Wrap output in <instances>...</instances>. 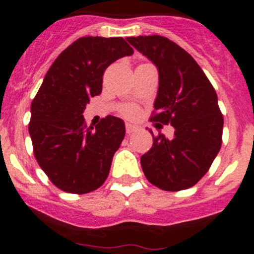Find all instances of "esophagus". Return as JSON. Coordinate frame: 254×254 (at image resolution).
<instances>
[{"mask_svg": "<svg viewBox=\"0 0 254 254\" xmlns=\"http://www.w3.org/2000/svg\"><path fill=\"white\" fill-rule=\"evenodd\" d=\"M137 127L134 125H131V123H126V132L127 133H133V132L137 131Z\"/></svg>", "mask_w": 254, "mask_h": 254, "instance_id": "obj_1", "label": "esophagus"}]
</instances>
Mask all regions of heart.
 <instances>
[{
	"mask_svg": "<svg viewBox=\"0 0 254 254\" xmlns=\"http://www.w3.org/2000/svg\"><path fill=\"white\" fill-rule=\"evenodd\" d=\"M121 113H122L125 117H128V118H133V117L137 116L138 109H137V107H136V105L127 104V105H123V107L121 108Z\"/></svg>",
	"mask_w": 254,
	"mask_h": 254,
	"instance_id": "1",
	"label": "heart"
}]
</instances>
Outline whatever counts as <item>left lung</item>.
<instances>
[{"instance_id":"8db88e82","label":"left lung","mask_w":254,"mask_h":254,"mask_svg":"<svg viewBox=\"0 0 254 254\" xmlns=\"http://www.w3.org/2000/svg\"><path fill=\"white\" fill-rule=\"evenodd\" d=\"M159 71L150 121L174 127L172 140L154 136L141 167L155 187L177 192L193 187L210 169L223 143L224 117L214 86L193 57L160 35L127 38Z\"/></svg>"}]
</instances>
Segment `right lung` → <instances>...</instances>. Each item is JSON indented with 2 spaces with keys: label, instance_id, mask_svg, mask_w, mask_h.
<instances>
[{
  "label": "right lung",
  "instance_id": "add662e5",
  "mask_svg": "<svg viewBox=\"0 0 254 254\" xmlns=\"http://www.w3.org/2000/svg\"><path fill=\"white\" fill-rule=\"evenodd\" d=\"M133 49L121 37H82L49 67L31 102L29 133L39 167L67 193L98 190L108 178L112 159L126 129L122 120L107 116L87 127L84 109L99 95L107 67Z\"/></svg>",
  "mask_w": 254,
  "mask_h": 254
}]
</instances>
